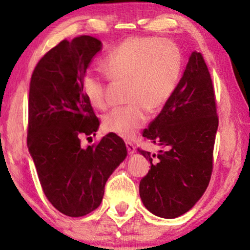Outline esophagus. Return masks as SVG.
I'll use <instances>...</instances> for the list:
<instances>
[{
	"label": "esophagus",
	"mask_w": 250,
	"mask_h": 250,
	"mask_svg": "<svg viewBox=\"0 0 250 250\" xmlns=\"http://www.w3.org/2000/svg\"><path fill=\"white\" fill-rule=\"evenodd\" d=\"M126 146H127V151L129 155H133V153L135 152V146L133 145L132 142H129V141L126 142Z\"/></svg>",
	"instance_id": "obj_1"
}]
</instances>
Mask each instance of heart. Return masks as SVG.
I'll use <instances>...</instances> for the list:
<instances>
[{
	"mask_svg": "<svg viewBox=\"0 0 250 250\" xmlns=\"http://www.w3.org/2000/svg\"><path fill=\"white\" fill-rule=\"evenodd\" d=\"M107 76L126 82L125 100L104 116L105 131L131 139L146 124V109L157 111L176 90L183 70V56L176 43L159 37H129L114 47L102 61ZM82 90L98 109L110 104L107 78L88 70L82 78Z\"/></svg>",
	"mask_w": 250,
	"mask_h": 250,
	"instance_id": "1",
	"label": "heart"
}]
</instances>
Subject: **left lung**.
I'll list each match as a JSON object with an SVG mask.
<instances>
[{"mask_svg": "<svg viewBox=\"0 0 250 250\" xmlns=\"http://www.w3.org/2000/svg\"><path fill=\"white\" fill-rule=\"evenodd\" d=\"M218 126L210 74L203 56L191 53L176 90L143 136L162 146L159 153L138 149L150 169L140 182V197L156 216L175 218L200 199L213 172Z\"/></svg>", "mask_w": 250, "mask_h": 250, "instance_id": "left-lung-1", "label": "left lung"}]
</instances>
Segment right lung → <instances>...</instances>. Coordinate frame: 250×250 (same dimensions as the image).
I'll return each mask as SVG.
<instances>
[{
	"label": "right lung",
	"mask_w": 250,
	"mask_h": 250,
	"mask_svg": "<svg viewBox=\"0 0 250 250\" xmlns=\"http://www.w3.org/2000/svg\"><path fill=\"white\" fill-rule=\"evenodd\" d=\"M101 47L87 35L61 41L39 61L29 85L27 146L47 200L70 217L100 206L105 182L127 155L115 133L81 146V136L91 139L100 125L82 78Z\"/></svg>",
	"instance_id": "1"
}]
</instances>
